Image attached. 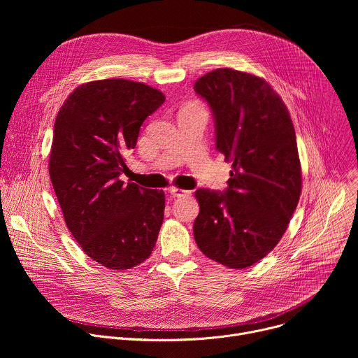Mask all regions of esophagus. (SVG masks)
<instances>
[{"mask_svg":"<svg viewBox=\"0 0 358 358\" xmlns=\"http://www.w3.org/2000/svg\"><path fill=\"white\" fill-rule=\"evenodd\" d=\"M169 192L171 194V196H182V195H188L189 194V191H185V189L178 188V187H170Z\"/></svg>","mask_w":358,"mask_h":358,"instance_id":"1","label":"esophagus"}]
</instances>
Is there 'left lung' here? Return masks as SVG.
Segmentation results:
<instances>
[{
	"label": "left lung",
	"instance_id": "obj_1",
	"mask_svg": "<svg viewBox=\"0 0 358 358\" xmlns=\"http://www.w3.org/2000/svg\"><path fill=\"white\" fill-rule=\"evenodd\" d=\"M194 90L211 108L217 150L232 163L224 192L195 191L194 238L210 259L245 269L278 245L297 207L294 127L282 97L259 76L221 68L201 76Z\"/></svg>",
	"mask_w": 358,
	"mask_h": 358
}]
</instances>
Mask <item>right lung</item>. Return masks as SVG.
<instances>
[{"mask_svg":"<svg viewBox=\"0 0 358 358\" xmlns=\"http://www.w3.org/2000/svg\"><path fill=\"white\" fill-rule=\"evenodd\" d=\"M164 100L140 82L93 80L68 96L55 120L49 176L66 227L87 257L109 269L140 265L157 242L164 192L119 177L143 122Z\"/></svg>","mask_w":358,"mask_h":358,"instance_id":"right-lung-1","label":"right lung"}]
</instances>
